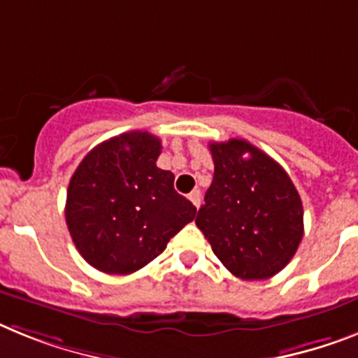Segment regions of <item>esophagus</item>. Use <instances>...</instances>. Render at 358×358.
I'll return each mask as SVG.
<instances>
[{"label":"esophagus","instance_id":"1","mask_svg":"<svg viewBox=\"0 0 358 358\" xmlns=\"http://www.w3.org/2000/svg\"><path fill=\"white\" fill-rule=\"evenodd\" d=\"M188 199L192 201V204H194L195 208H199V204H201V192H199V190H194L190 195H188Z\"/></svg>","mask_w":358,"mask_h":358}]
</instances>
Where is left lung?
<instances>
[{
    "label": "left lung",
    "mask_w": 358,
    "mask_h": 358,
    "mask_svg": "<svg viewBox=\"0 0 358 358\" xmlns=\"http://www.w3.org/2000/svg\"><path fill=\"white\" fill-rule=\"evenodd\" d=\"M210 152L213 181L195 224L235 277L270 279L302 241L301 195L277 161L244 139L210 143Z\"/></svg>",
    "instance_id": "8db88e82"
}]
</instances>
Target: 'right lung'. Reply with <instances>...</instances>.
Segmentation results:
<instances>
[{"label": "right lung", "mask_w": 358, "mask_h": 358, "mask_svg": "<svg viewBox=\"0 0 358 358\" xmlns=\"http://www.w3.org/2000/svg\"><path fill=\"white\" fill-rule=\"evenodd\" d=\"M159 154V137L136 130L92 148L76 168L66 192V226L96 270H141L195 219L194 204L173 190V173L155 164Z\"/></svg>", "instance_id": "right-lung-1"}]
</instances>
